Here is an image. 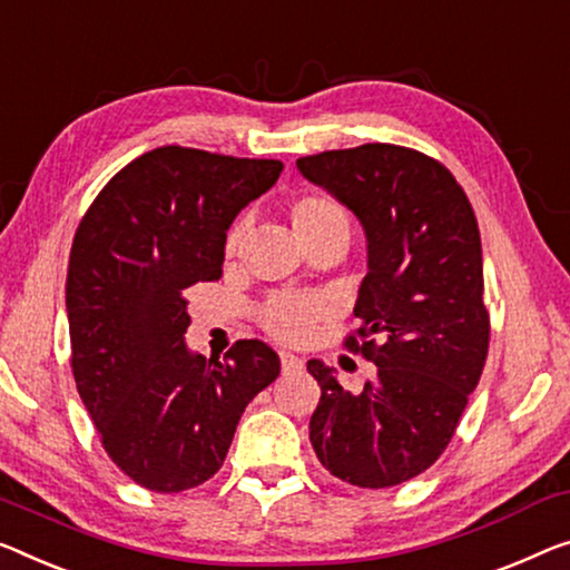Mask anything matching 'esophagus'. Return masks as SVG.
<instances>
[{"label":"esophagus","instance_id":"obj_1","mask_svg":"<svg viewBox=\"0 0 570 570\" xmlns=\"http://www.w3.org/2000/svg\"><path fill=\"white\" fill-rule=\"evenodd\" d=\"M278 358H282V368L288 373V371H302V358H296L294 353H286V351H282L278 353Z\"/></svg>","mask_w":570,"mask_h":570}]
</instances>
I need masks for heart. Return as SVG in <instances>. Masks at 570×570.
<instances>
[{
	"mask_svg": "<svg viewBox=\"0 0 570 570\" xmlns=\"http://www.w3.org/2000/svg\"><path fill=\"white\" fill-rule=\"evenodd\" d=\"M288 219H292L294 233L299 235L304 245H309L317 237L327 235L340 225H347L345 212L337 207L333 199L320 197V194H304V197L294 199L288 207ZM243 223L233 225V230L227 233L225 253L235 256L243 240ZM325 317V304L314 296L302 294H274L263 302L258 312L261 327L266 330L271 337L282 340V343H304L314 335V330Z\"/></svg>",
	"mask_w": 570,
	"mask_h": 570,
	"instance_id": "1",
	"label": "heart"
}]
</instances>
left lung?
<instances>
[{
  "label": "left lung",
  "instance_id": "obj_1",
  "mask_svg": "<svg viewBox=\"0 0 570 570\" xmlns=\"http://www.w3.org/2000/svg\"><path fill=\"white\" fill-rule=\"evenodd\" d=\"M361 219L368 274L351 353L376 363L361 394L309 361L322 389L309 440L353 487L386 489L428 471L455 435L489 353L481 235L455 176L420 150L366 142L296 160Z\"/></svg>",
  "mask_w": 570,
  "mask_h": 570
}]
</instances>
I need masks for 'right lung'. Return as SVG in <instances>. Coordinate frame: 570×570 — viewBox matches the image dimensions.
Masks as SVG:
<instances>
[{
  "label": "right lung",
  "instance_id": "1",
  "mask_svg": "<svg viewBox=\"0 0 570 570\" xmlns=\"http://www.w3.org/2000/svg\"><path fill=\"white\" fill-rule=\"evenodd\" d=\"M282 171L164 146L109 178L81 217L66 278L71 371L107 455L142 489L212 479L245 406L282 371L261 340H237L225 361L184 343L186 288L223 276L233 219Z\"/></svg>",
  "mask_w": 570,
  "mask_h": 570
}]
</instances>
